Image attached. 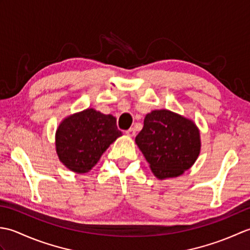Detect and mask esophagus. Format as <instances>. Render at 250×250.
Segmentation results:
<instances>
[{
	"label": "esophagus",
	"mask_w": 250,
	"mask_h": 250,
	"mask_svg": "<svg viewBox=\"0 0 250 250\" xmlns=\"http://www.w3.org/2000/svg\"><path fill=\"white\" fill-rule=\"evenodd\" d=\"M125 134L128 135V136H130V137L134 136V135H135V129H134V128H130L129 130L125 131Z\"/></svg>",
	"instance_id": "esophagus-1"
}]
</instances>
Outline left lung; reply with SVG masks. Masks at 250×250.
I'll use <instances>...</instances> for the list:
<instances>
[{"instance_id": "left-lung-1", "label": "left lung", "mask_w": 250, "mask_h": 250, "mask_svg": "<svg viewBox=\"0 0 250 250\" xmlns=\"http://www.w3.org/2000/svg\"><path fill=\"white\" fill-rule=\"evenodd\" d=\"M135 143L158 179L180 176L193 166L201 151L200 130L194 122L168 109L147 114Z\"/></svg>"}]
</instances>
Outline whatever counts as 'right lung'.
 <instances>
[{
	"mask_svg": "<svg viewBox=\"0 0 250 250\" xmlns=\"http://www.w3.org/2000/svg\"><path fill=\"white\" fill-rule=\"evenodd\" d=\"M121 135L113 115L87 108L60 122L56 131V151L65 167L74 173L84 174Z\"/></svg>",
	"mask_w": 250,
	"mask_h": 250,
	"instance_id": "1",
	"label": "right lung"
}]
</instances>
